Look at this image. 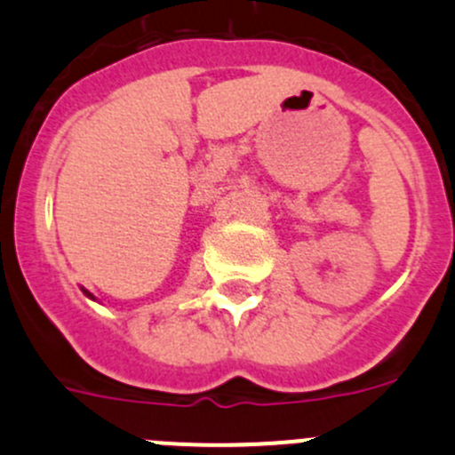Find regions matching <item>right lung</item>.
<instances>
[{
    "mask_svg": "<svg viewBox=\"0 0 455 455\" xmlns=\"http://www.w3.org/2000/svg\"><path fill=\"white\" fill-rule=\"evenodd\" d=\"M84 292H85V295H87V297H90V299H94V295H92V292H87V291H85V288H84Z\"/></svg>",
    "mask_w": 455,
    "mask_h": 455,
    "instance_id": "obj_1",
    "label": "right lung"
}]
</instances>
